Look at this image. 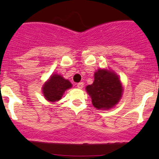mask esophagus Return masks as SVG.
Listing matches in <instances>:
<instances>
[{"label": "esophagus", "instance_id": "obj_1", "mask_svg": "<svg viewBox=\"0 0 159 159\" xmlns=\"http://www.w3.org/2000/svg\"><path fill=\"white\" fill-rule=\"evenodd\" d=\"M77 87H78V89H83V87H84V83H83V82H79L78 84H77Z\"/></svg>", "mask_w": 159, "mask_h": 159}]
</instances>
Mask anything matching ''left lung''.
Returning <instances> with one entry per match:
<instances>
[{
	"mask_svg": "<svg viewBox=\"0 0 159 159\" xmlns=\"http://www.w3.org/2000/svg\"><path fill=\"white\" fill-rule=\"evenodd\" d=\"M92 105L97 109H110L118 104L123 89L118 75L107 69H98L94 73L92 84L86 87Z\"/></svg>",
	"mask_w": 159,
	"mask_h": 159,
	"instance_id": "8db88e82",
	"label": "left lung"
}]
</instances>
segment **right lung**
Listing matches in <instances>:
<instances>
[{
    "label": "right lung",
    "instance_id": "1",
    "mask_svg": "<svg viewBox=\"0 0 159 159\" xmlns=\"http://www.w3.org/2000/svg\"><path fill=\"white\" fill-rule=\"evenodd\" d=\"M72 87L71 83L65 79L61 75H52L48 81L44 83L42 88V92L46 100L51 102L59 101L67 89Z\"/></svg>",
    "mask_w": 159,
    "mask_h": 159
}]
</instances>
